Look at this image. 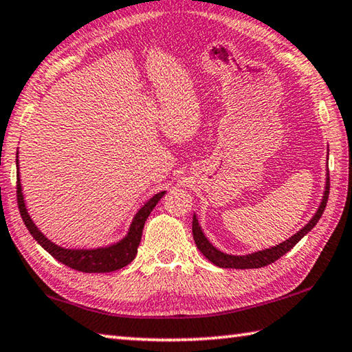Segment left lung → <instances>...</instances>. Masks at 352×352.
<instances>
[{"instance_id": "left-lung-1", "label": "left lung", "mask_w": 352, "mask_h": 352, "mask_svg": "<svg viewBox=\"0 0 352 352\" xmlns=\"http://www.w3.org/2000/svg\"><path fill=\"white\" fill-rule=\"evenodd\" d=\"M328 195H329V172L327 174V183H324V192L322 197V201H320V204H318L316 214L312 215V219L306 223V225L300 229V231H297L296 234L291 235L289 239H286L285 241L278 243V245H276V246L260 249V251H255L251 254H241V255L223 252L219 248H215L212 243L208 240L206 235H204L200 221H198V217L194 212L192 234H194L195 245L198 249H200V252L204 255V257L210 261V263H214L219 267H232V270H252V267H263L266 265H271L277 258L282 257V255H285L287 251H291V249L296 246L297 243L317 225V221L320 220L324 208H327Z\"/></svg>"}]
</instances>
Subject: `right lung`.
I'll list each match as a JSON object with an SVG mask.
<instances>
[{"mask_svg": "<svg viewBox=\"0 0 352 352\" xmlns=\"http://www.w3.org/2000/svg\"><path fill=\"white\" fill-rule=\"evenodd\" d=\"M166 194V190L155 194L146 201L142 208H140L127 229L126 235L118 241L109 243L106 246L98 248H65L56 245L55 241L47 239L40 228L35 225L32 217L25 206V200L23 195V186H21V177H20V164H18V151H16V197H18V208L23 217L24 225L28 226L29 232L32 234L38 245H40L44 251H47L54 258L61 261L63 265L72 267L75 271L81 272H112L121 270L131 263L135 258L137 249L142 241V234L144 228V221L148 219L152 209L157 206L160 198Z\"/></svg>", "mask_w": 352, "mask_h": 352, "instance_id": "add662e5", "label": "right lung"}]
</instances>
